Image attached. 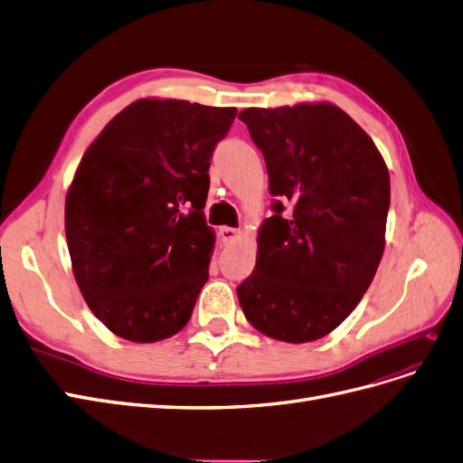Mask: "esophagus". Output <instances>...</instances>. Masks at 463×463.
Returning a JSON list of instances; mask_svg holds the SVG:
<instances>
[{"instance_id": "esophagus-1", "label": "esophagus", "mask_w": 463, "mask_h": 463, "mask_svg": "<svg viewBox=\"0 0 463 463\" xmlns=\"http://www.w3.org/2000/svg\"><path fill=\"white\" fill-rule=\"evenodd\" d=\"M218 235H220V240H222V243H223V245H230V243H233V241L237 240V237H240V230L223 226V228H220Z\"/></svg>"}]
</instances>
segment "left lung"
Masks as SVG:
<instances>
[{
    "label": "left lung",
    "mask_w": 463,
    "mask_h": 463,
    "mask_svg": "<svg viewBox=\"0 0 463 463\" xmlns=\"http://www.w3.org/2000/svg\"><path fill=\"white\" fill-rule=\"evenodd\" d=\"M262 152L272 216L237 286L247 320L274 340L322 338L349 317L384 250L390 175L371 137L332 104L240 114Z\"/></svg>",
    "instance_id": "left-lung-1"
}]
</instances>
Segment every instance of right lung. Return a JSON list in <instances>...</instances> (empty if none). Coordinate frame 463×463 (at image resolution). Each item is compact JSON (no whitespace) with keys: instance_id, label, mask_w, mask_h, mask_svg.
<instances>
[{"instance_id":"right-lung-1","label":"right lung","mask_w":463,"mask_h":463,"mask_svg":"<svg viewBox=\"0 0 463 463\" xmlns=\"http://www.w3.org/2000/svg\"><path fill=\"white\" fill-rule=\"evenodd\" d=\"M235 108L137 100L82 156L65 199L73 274L90 311L125 340L177 334L208 279V167Z\"/></svg>"}]
</instances>
